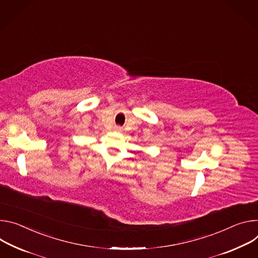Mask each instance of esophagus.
Returning <instances> with one entry per match:
<instances>
[{"instance_id": "34e87169", "label": "esophagus", "mask_w": 258, "mask_h": 258, "mask_svg": "<svg viewBox=\"0 0 258 258\" xmlns=\"http://www.w3.org/2000/svg\"><path fill=\"white\" fill-rule=\"evenodd\" d=\"M116 130H117V131H121V128H120V127H117Z\"/></svg>"}]
</instances>
